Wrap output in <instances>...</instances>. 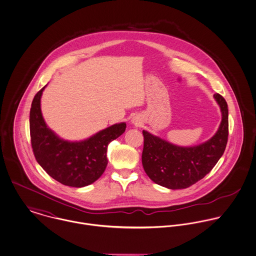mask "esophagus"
Segmentation results:
<instances>
[{
    "instance_id": "obj_1",
    "label": "esophagus",
    "mask_w": 256,
    "mask_h": 256,
    "mask_svg": "<svg viewBox=\"0 0 256 256\" xmlns=\"http://www.w3.org/2000/svg\"><path fill=\"white\" fill-rule=\"evenodd\" d=\"M132 122H134V124H140V122L138 120V118H134L132 120Z\"/></svg>"
}]
</instances>
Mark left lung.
Here are the masks:
<instances>
[{"label": "left lung", "mask_w": 256, "mask_h": 256, "mask_svg": "<svg viewBox=\"0 0 256 256\" xmlns=\"http://www.w3.org/2000/svg\"><path fill=\"white\" fill-rule=\"evenodd\" d=\"M214 98L220 106L222 122L208 142L198 146L180 147L142 132V165L155 184L170 190L186 188L203 178L222 157L228 136V104L218 93L214 94Z\"/></svg>", "instance_id": "left-lung-1"}]
</instances>
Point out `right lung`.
Here are the masks:
<instances>
[{
  "label": "right lung",
  "instance_id": "obj_1",
  "mask_svg": "<svg viewBox=\"0 0 256 256\" xmlns=\"http://www.w3.org/2000/svg\"><path fill=\"white\" fill-rule=\"evenodd\" d=\"M45 86L33 98L30 116V138L33 154L39 165L58 182L82 188L97 180L107 167V149L122 136L126 122L113 124L86 140L66 142L47 128L42 116L40 99Z\"/></svg>",
  "mask_w": 256,
  "mask_h": 256
}]
</instances>
